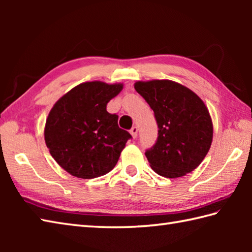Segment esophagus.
<instances>
[{
  "mask_svg": "<svg viewBox=\"0 0 252 252\" xmlns=\"http://www.w3.org/2000/svg\"><path fill=\"white\" fill-rule=\"evenodd\" d=\"M137 131H138V129H137V126H132V127H131V130H130V133H131V134H132V136H133V137H134V138H135V137L137 136Z\"/></svg>",
  "mask_w": 252,
  "mask_h": 252,
  "instance_id": "34e87169",
  "label": "esophagus"
}]
</instances>
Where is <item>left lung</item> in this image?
<instances>
[{"instance_id":"obj_1","label":"left lung","mask_w":252,"mask_h":252,"mask_svg":"<svg viewBox=\"0 0 252 252\" xmlns=\"http://www.w3.org/2000/svg\"><path fill=\"white\" fill-rule=\"evenodd\" d=\"M134 88L153 109L158 126L157 140L145 152L152 169L169 179L191 172L212 142L206 105L192 91L170 80L138 81Z\"/></svg>"}]
</instances>
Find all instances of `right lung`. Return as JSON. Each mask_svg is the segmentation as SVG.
Wrapping results in <instances>:
<instances>
[{"label": "right lung", "instance_id": "1", "mask_svg": "<svg viewBox=\"0 0 252 252\" xmlns=\"http://www.w3.org/2000/svg\"><path fill=\"white\" fill-rule=\"evenodd\" d=\"M122 84L94 81L77 85L50 111L44 130L46 146L56 162L80 179H94L115 168L127 140L118 115L106 110Z\"/></svg>", "mask_w": 252, "mask_h": 252}]
</instances>
